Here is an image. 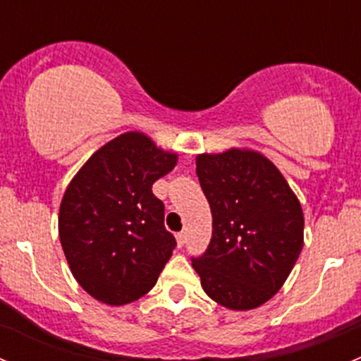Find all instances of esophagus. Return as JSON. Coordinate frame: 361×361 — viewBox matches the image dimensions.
I'll return each instance as SVG.
<instances>
[{"label": "esophagus", "mask_w": 361, "mask_h": 361, "mask_svg": "<svg viewBox=\"0 0 361 361\" xmlns=\"http://www.w3.org/2000/svg\"><path fill=\"white\" fill-rule=\"evenodd\" d=\"M176 243H178V246H183L185 243H187V232H178L176 234Z\"/></svg>", "instance_id": "1"}]
</instances>
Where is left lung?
<instances>
[{"label": "left lung", "instance_id": "8db88e82", "mask_svg": "<svg viewBox=\"0 0 361 361\" xmlns=\"http://www.w3.org/2000/svg\"><path fill=\"white\" fill-rule=\"evenodd\" d=\"M195 166L213 235L192 267L220 305L258 307L285 285L304 246L300 202L278 167L258 152L201 154Z\"/></svg>", "mask_w": 361, "mask_h": 361}]
</instances>
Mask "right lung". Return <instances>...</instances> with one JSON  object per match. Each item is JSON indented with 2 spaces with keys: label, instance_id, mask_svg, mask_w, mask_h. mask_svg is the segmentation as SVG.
Wrapping results in <instances>:
<instances>
[{
  "label": "right lung",
  "instance_id": "1",
  "mask_svg": "<svg viewBox=\"0 0 361 361\" xmlns=\"http://www.w3.org/2000/svg\"><path fill=\"white\" fill-rule=\"evenodd\" d=\"M178 155L147 134L126 133L75 174L59 209V238L78 285L96 300L123 305L150 292L176 239L164 227L152 185Z\"/></svg>",
  "mask_w": 361,
  "mask_h": 361
}]
</instances>
